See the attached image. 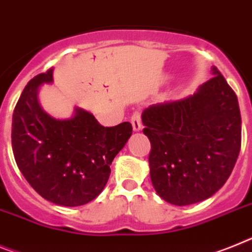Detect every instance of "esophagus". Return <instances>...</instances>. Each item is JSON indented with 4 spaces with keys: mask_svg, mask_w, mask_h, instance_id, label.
<instances>
[{
    "mask_svg": "<svg viewBox=\"0 0 252 252\" xmlns=\"http://www.w3.org/2000/svg\"><path fill=\"white\" fill-rule=\"evenodd\" d=\"M131 124H132V128L134 131H140L143 127V124H141L140 118V112H134L132 116H131Z\"/></svg>",
    "mask_w": 252,
    "mask_h": 252,
    "instance_id": "obj_1",
    "label": "esophagus"
}]
</instances>
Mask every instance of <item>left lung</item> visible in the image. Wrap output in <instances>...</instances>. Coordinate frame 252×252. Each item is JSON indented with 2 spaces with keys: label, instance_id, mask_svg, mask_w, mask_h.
Returning a JSON list of instances; mask_svg holds the SVG:
<instances>
[{
  "label": "left lung",
  "instance_id": "left-lung-1",
  "mask_svg": "<svg viewBox=\"0 0 252 252\" xmlns=\"http://www.w3.org/2000/svg\"><path fill=\"white\" fill-rule=\"evenodd\" d=\"M214 76L193 95L153 104L143 112L150 140V178L159 196L184 206L200 203L222 188L241 149L237 95L224 76Z\"/></svg>",
  "mask_w": 252,
  "mask_h": 252
}]
</instances>
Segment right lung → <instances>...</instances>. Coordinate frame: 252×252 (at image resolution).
<instances>
[{
  "label": "right lung",
  "mask_w": 252,
  "mask_h": 252,
  "mask_svg": "<svg viewBox=\"0 0 252 252\" xmlns=\"http://www.w3.org/2000/svg\"><path fill=\"white\" fill-rule=\"evenodd\" d=\"M52 80L49 68L24 88L12 115V152L40 196L57 205L80 206L103 191L112 160L127 143L132 126L122 122L104 127L81 108L68 120L51 117L39 105L38 89Z\"/></svg>",
  "instance_id": "obj_1"
}]
</instances>
